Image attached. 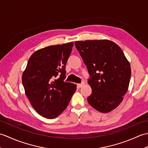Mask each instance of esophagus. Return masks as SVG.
<instances>
[{"label":"esophagus","instance_id":"34e87169","mask_svg":"<svg viewBox=\"0 0 148 148\" xmlns=\"http://www.w3.org/2000/svg\"><path fill=\"white\" fill-rule=\"evenodd\" d=\"M84 84V83H79V84H77V86L78 88H81Z\"/></svg>","mask_w":148,"mask_h":148}]
</instances>
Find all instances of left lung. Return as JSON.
<instances>
[{
	"label": "left lung",
	"mask_w": 148,
	"mask_h": 148,
	"mask_svg": "<svg viewBox=\"0 0 148 148\" xmlns=\"http://www.w3.org/2000/svg\"><path fill=\"white\" fill-rule=\"evenodd\" d=\"M75 45L90 75L92 93L88 102L99 112L112 111L123 100L130 80L131 67L123 51L106 39L80 40Z\"/></svg>",
	"instance_id": "left-lung-1"
}]
</instances>
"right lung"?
<instances>
[{
	"label": "right lung",
	"instance_id": "1",
	"mask_svg": "<svg viewBox=\"0 0 148 148\" xmlns=\"http://www.w3.org/2000/svg\"><path fill=\"white\" fill-rule=\"evenodd\" d=\"M73 42L49 46L31 55L22 74L31 105L43 117L53 119L67 108L76 84L65 82V65Z\"/></svg>",
	"mask_w": 148,
	"mask_h": 148
}]
</instances>
